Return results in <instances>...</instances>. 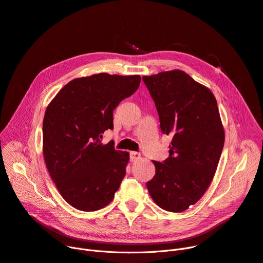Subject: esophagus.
<instances>
[{
  "instance_id": "1",
  "label": "esophagus",
  "mask_w": 263,
  "mask_h": 263,
  "mask_svg": "<svg viewBox=\"0 0 263 263\" xmlns=\"http://www.w3.org/2000/svg\"><path fill=\"white\" fill-rule=\"evenodd\" d=\"M129 158H130L132 162H135V161H137V160H139L141 158V155L139 153H137V152H130Z\"/></svg>"
}]
</instances>
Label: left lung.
I'll return each instance as SVG.
<instances>
[{"label": "left lung", "instance_id": "8db88e82", "mask_svg": "<svg viewBox=\"0 0 263 263\" xmlns=\"http://www.w3.org/2000/svg\"><path fill=\"white\" fill-rule=\"evenodd\" d=\"M164 135L173 136L170 157L153 161L146 183L153 200L167 212L195 204L210 186L224 145V130L213 92L182 70L143 77Z\"/></svg>", "mask_w": 263, "mask_h": 263}]
</instances>
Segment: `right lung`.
<instances>
[{
  "instance_id": "right-lung-1",
  "label": "right lung",
  "mask_w": 263,
  "mask_h": 263,
  "mask_svg": "<svg viewBox=\"0 0 263 263\" xmlns=\"http://www.w3.org/2000/svg\"><path fill=\"white\" fill-rule=\"evenodd\" d=\"M140 76L98 73L70 81L48 105L43 155L49 175L67 203L93 212L109 204L126 174L127 152L103 145L114 128V109L139 87Z\"/></svg>"
}]
</instances>
